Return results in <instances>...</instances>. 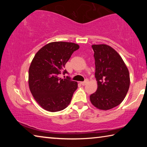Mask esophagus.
<instances>
[{"label": "esophagus", "instance_id": "obj_1", "mask_svg": "<svg viewBox=\"0 0 147 147\" xmlns=\"http://www.w3.org/2000/svg\"><path fill=\"white\" fill-rule=\"evenodd\" d=\"M88 80H86L84 81V82H80V84H81L82 86H85V85H86V84H88Z\"/></svg>", "mask_w": 147, "mask_h": 147}]
</instances>
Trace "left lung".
<instances>
[{"label": "left lung", "mask_w": 147, "mask_h": 147, "mask_svg": "<svg viewBox=\"0 0 147 147\" xmlns=\"http://www.w3.org/2000/svg\"><path fill=\"white\" fill-rule=\"evenodd\" d=\"M97 90L90 95L96 108L108 110L119 105L130 87V74L123 59L115 50L105 44L93 45Z\"/></svg>", "instance_id": "left-lung-1"}]
</instances>
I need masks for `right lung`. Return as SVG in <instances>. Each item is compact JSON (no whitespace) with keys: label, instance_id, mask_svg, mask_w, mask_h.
Returning <instances> with one entry per match:
<instances>
[{"label":"right lung","instance_id":"obj_1","mask_svg":"<svg viewBox=\"0 0 147 147\" xmlns=\"http://www.w3.org/2000/svg\"><path fill=\"white\" fill-rule=\"evenodd\" d=\"M78 45L69 42H52L39 49L32 59L28 71L31 93L41 108L56 112L70 104L78 83L69 76L61 79L59 74L67 73L65 65Z\"/></svg>","mask_w":147,"mask_h":147}]
</instances>
